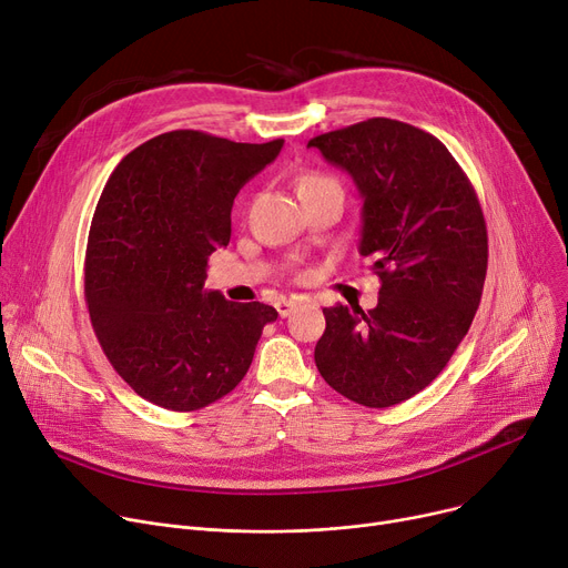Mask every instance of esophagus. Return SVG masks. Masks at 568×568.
Returning a JSON list of instances; mask_svg holds the SVG:
<instances>
[{"instance_id":"1","label":"esophagus","mask_w":568,"mask_h":568,"mask_svg":"<svg viewBox=\"0 0 568 568\" xmlns=\"http://www.w3.org/2000/svg\"><path fill=\"white\" fill-rule=\"evenodd\" d=\"M296 306V300H294V296H290V300H278L276 302V311H278V315L281 317H287L290 315V311Z\"/></svg>"}]
</instances>
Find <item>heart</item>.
<instances>
[{"label": "heart", "mask_w": 568, "mask_h": 568, "mask_svg": "<svg viewBox=\"0 0 568 568\" xmlns=\"http://www.w3.org/2000/svg\"><path fill=\"white\" fill-rule=\"evenodd\" d=\"M315 189H341L343 186L338 184V179L329 176V174H320V172H308L302 176L300 182V193H308V191H315Z\"/></svg>", "instance_id": "b5f03b06"}]
</instances>
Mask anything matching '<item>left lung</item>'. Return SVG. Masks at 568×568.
<instances>
[{
    "label": "left lung",
    "mask_w": 568,
    "mask_h": 568,
    "mask_svg": "<svg viewBox=\"0 0 568 568\" xmlns=\"http://www.w3.org/2000/svg\"><path fill=\"white\" fill-rule=\"evenodd\" d=\"M347 170L362 193L359 253L379 300L324 308L315 366L341 396L392 407L449 364L481 304L488 230L479 197L435 135L373 116L308 142Z\"/></svg>",
    "instance_id": "left-lung-1"
}]
</instances>
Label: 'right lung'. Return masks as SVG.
I'll list each match as a JSON object with an SVG mask.
<instances>
[{
	"label": "right lung",
	"instance_id": "right-lung-1",
	"mask_svg": "<svg viewBox=\"0 0 568 568\" xmlns=\"http://www.w3.org/2000/svg\"><path fill=\"white\" fill-rule=\"evenodd\" d=\"M281 146L182 129L135 146L110 174L89 227L84 302L108 362L144 400L195 412L227 396L278 317L202 285L209 255L230 242L239 189Z\"/></svg>",
	"mask_w": 568,
	"mask_h": 568
}]
</instances>
